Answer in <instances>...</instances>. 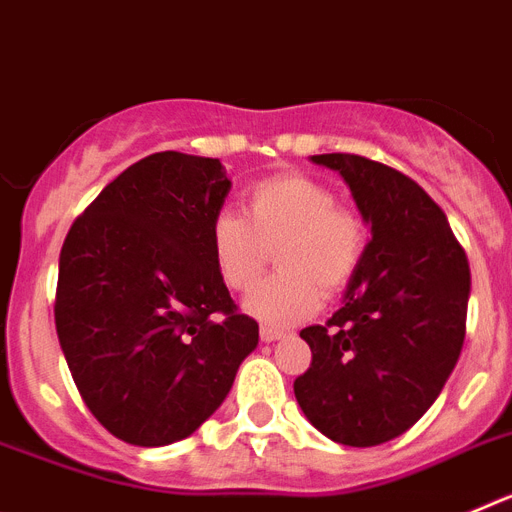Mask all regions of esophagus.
<instances>
[{
  "label": "esophagus",
  "instance_id": "1",
  "mask_svg": "<svg viewBox=\"0 0 512 512\" xmlns=\"http://www.w3.org/2000/svg\"><path fill=\"white\" fill-rule=\"evenodd\" d=\"M261 341L264 343H274V341H282V338H287V333H284V330H277V328H261Z\"/></svg>",
  "mask_w": 512,
  "mask_h": 512
}]
</instances>
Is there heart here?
Returning <instances> with one entry per match:
<instances>
[{
  "label": "heart",
  "instance_id": "1",
  "mask_svg": "<svg viewBox=\"0 0 512 512\" xmlns=\"http://www.w3.org/2000/svg\"><path fill=\"white\" fill-rule=\"evenodd\" d=\"M277 248L282 271L246 297L243 307L266 325H295L354 277L364 251V225L338 207L328 184L305 174H277L246 192V217L217 212L210 251L217 274L235 292L259 282Z\"/></svg>",
  "mask_w": 512,
  "mask_h": 512
}]
</instances>
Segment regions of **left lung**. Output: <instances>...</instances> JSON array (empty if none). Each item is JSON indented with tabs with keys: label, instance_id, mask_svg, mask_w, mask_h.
Segmentation results:
<instances>
[{
	"label": "left lung",
	"instance_id": "1",
	"mask_svg": "<svg viewBox=\"0 0 512 512\" xmlns=\"http://www.w3.org/2000/svg\"><path fill=\"white\" fill-rule=\"evenodd\" d=\"M310 161L343 176L369 241L333 318L300 330L312 364L295 397L330 441L379 446L418 423L454 372L469 264L441 207L410 176L354 153Z\"/></svg>",
	"mask_w": 512,
	"mask_h": 512
}]
</instances>
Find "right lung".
Segmentation results:
<instances>
[{
  "mask_svg": "<svg viewBox=\"0 0 512 512\" xmlns=\"http://www.w3.org/2000/svg\"><path fill=\"white\" fill-rule=\"evenodd\" d=\"M230 182L220 158L164 151L76 217L58 261L56 330L94 418L133 446L192 436L259 346L210 251Z\"/></svg>",
  "mask_w": 512,
  "mask_h": 512,
  "instance_id": "add662e5",
  "label": "right lung"
}]
</instances>
